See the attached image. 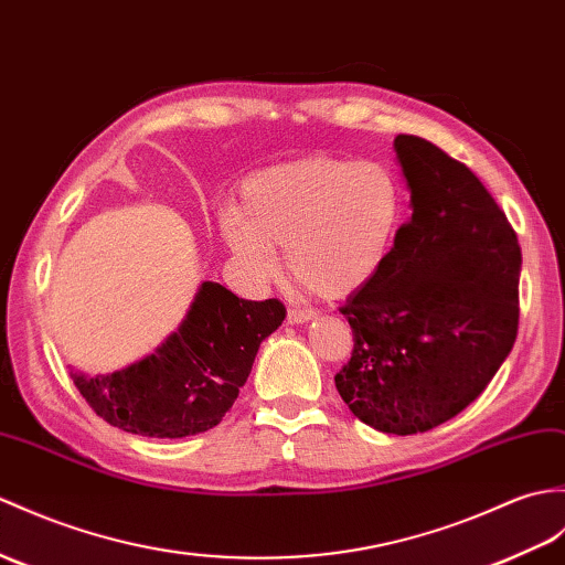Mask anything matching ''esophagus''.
I'll return each instance as SVG.
<instances>
[{
  "label": "esophagus",
  "mask_w": 565,
  "mask_h": 565,
  "mask_svg": "<svg viewBox=\"0 0 565 565\" xmlns=\"http://www.w3.org/2000/svg\"><path fill=\"white\" fill-rule=\"evenodd\" d=\"M312 318H315L312 310H300V308H288V315H286L288 324H306Z\"/></svg>",
  "instance_id": "34e87169"
}]
</instances>
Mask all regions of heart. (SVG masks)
Listing matches in <instances>:
<instances>
[{
    "instance_id": "obj_1",
    "label": "heart",
    "mask_w": 565,
    "mask_h": 565,
    "mask_svg": "<svg viewBox=\"0 0 565 565\" xmlns=\"http://www.w3.org/2000/svg\"><path fill=\"white\" fill-rule=\"evenodd\" d=\"M406 218L399 175L380 161L306 156L247 175L241 209L221 218L223 241L259 284L288 269L312 294L349 298L371 286L395 253Z\"/></svg>"
}]
</instances>
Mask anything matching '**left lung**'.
<instances>
[{
    "label": "left lung",
    "mask_w": 565,
    "mask_h": 565,
    "mask_svg": "<svg viewBox=\"0 0 565 565\" xmlns=\"http://www.w3.org/2000/svg\"><path fill=\"white\" fill-rule=\"evenodd\" d=\"M395 153L412 218L380 277L339 310L353 351L334 385L363 424L414 436L467 409L513 349L522 255L465 163L414 135Z\"/></svg>",
    "instance_id": "8db88e82"
}]
</instances>
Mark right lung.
<instances>
[{"instance_id":"add662e5","label":"right lung","mask_w":565,"mask_h":565,"mask_svg":"<svg viewBox=\"0 0 565 565\" xmlns=\"http://www.w3.org/2000/svg\"><path fill=\"white\" fill-rule=\"evenodd\" d=\"M284 318L277 298L243 300L204 281L185 320L149 356L108 375L72 371V380L110 426L149 438L196 436L226 416L259 344Z\"/></svg>"}]
</instances>
